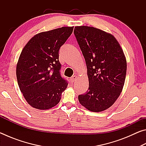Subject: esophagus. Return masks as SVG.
Instances as JSON below:
<instances>
[{
	"label": "esophagus",
	"mask_w": 146,
	"mask_h": 146,
	"mask_svg": "<svg viewBox=\"0 0 146 146\" xmlns=\"http://www.w3.org/2000/svg\"><path fill=\"white\" fill-rule=\"evenodd\" d=\"M76 78H77V76H76V75H73V76H72V77L71 78V82H73L74 81L76 80Z\"/></svg>",
	"instance_id": "obj_1"
}]
</instances>
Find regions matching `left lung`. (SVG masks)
Returning <instances> with one entry per match:
<instances>
[{"mask_svg":"<svg viewBox=\"0 0 146 146\" xmlns=\"http://www.w3.org/2000/svg\"><path fill=\"white\" fill-rule=\"evenodd\" d=\"M76 40L85 58L89 88L78 95L81 105L93 112L110 108L119 97L124 85L126 58L113 35L94 27L76 26Z\"/></svg>","mask_w":146,"mask_h":146,"instance_id":"1","label":"left lung"}]
</instances>
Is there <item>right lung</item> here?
<instances>
[{"mask_svg":"<svg viewBox=\"0 0 146 146\" xmlns=\"http://www.w3.org/2000/svg\"><path fill=\"white\" fill-rule=\"evenodd\" d=\"M73 27L41 32L24 46L17 64L20 90L32 107L49 110L60 102L68 82L60 73L58 51L72 33Z\"/></svg>","mask_w":146,"mask_h":146,"instance_id":"add662e5","label":"right lung"}]
</instances>
